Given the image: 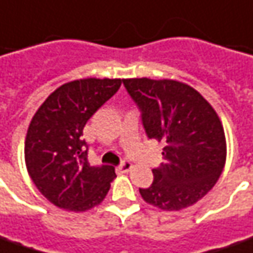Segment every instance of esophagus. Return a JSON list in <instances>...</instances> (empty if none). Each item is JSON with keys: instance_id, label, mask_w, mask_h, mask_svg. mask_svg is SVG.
I'll return each instance as SVG.
<instances>
[{"instance_id": "1", "label": "esophagus", "mask_w": 253, "mask_h": 253, "mask_svg": "<svg viewBox=\"0 0 253 253\" xmlns=\"http://www.w3.org/2000/svg\"><path fill=\"white\" fill-rule=\"evenodd\" d=\"M130 168H132V164L128 161V160H124L123 163L120 164L118 167H117L116 169L118 173H126L128 170H130Z\"/></svg>"}]
</instances>
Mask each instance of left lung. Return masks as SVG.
Masks as SVG:
<instances>
[{"instance_id":"obj_1","label":"left lung","mask_w":253,"mask_h":253,"mask_svg":"<svg viewBox=\"0 0 253 253\" xmlns=\"http://www.w3.org/2000/svg\"><path fill=\"white\" fill-rule=\"evenodd\" d=\"M125 89L142 113L149 139L165 143L164 163L151 186L139 189L146 203L180 211L210 191L226 163V137L216 111L200 92L173 80L129 78Z\"/></svg>"}]
</instances>
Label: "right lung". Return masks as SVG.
I'll return each instance as SVG.
<instances>
[{
  "mask_svg": "<svg viewBox=\"0 0 253 253\" xmlns=\"http://www.w3.org/2000/svg\"><path fill=\"white\" fill-rule=\"evenodd\" d=\"M120 78H85L59 86L37 110L24 142L31 180L59 208L84 212L104 200L114 167H92L83 130L121 86Z\"/></svg>",
  "mask_w": 253,
  "mask_h": 253,
  "instance_id": "add662e5",
  "label": "right lung"
}]
</instances>
